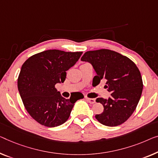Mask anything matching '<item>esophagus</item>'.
Instances as JSON below:
<instances>
[{"instance_id":"1","label":"esophagus","mask_w":158,"mask_h":158,"mask_svg":"<svg viewBox=\"0 0 158 158\" xmlns=\"http://www.w3.org/2000/svg\"><path fill=\"white\" fill-rule=\"evenodd\" d=\"M85 98H86L87 101H88L89 103H91V104H94V103L96 102L95 98H87V97H86Z\"/></svg>"}]
</instances>
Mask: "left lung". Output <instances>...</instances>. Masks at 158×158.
<instances>
[{
  "label": "left lung",
  "mask_w": 158,
  "mask_h": 158,
  "mask_svg": "<svg viewBox=\"0 0 158 158\" xmlns=\"http://www.w3.org/2000/svg\"><path fill=\"white\" fill-rule=\"evenodd\" d=\"M81 61L91 63L96 72L93 83L98 85L106 81V88L111 93L109 98H98L103 111L95 117L107 126H117L126 121L133 114L143 91L140 72L133 61L126 56L107 49L88 51Z\"/></svg>",
  "instance_id": "obj_1"
}]
</instances>
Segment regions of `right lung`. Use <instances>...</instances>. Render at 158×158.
Masks as SVG:
<instances>
[{"mask_svg":"<svg viewBox=\"0 0 158 158\" xmlns=\"http://www.w3.org/2000/svg\"><path fill=\"white\" fill-rule=\"evenodd\" d=\"M82 52L49 49L35 54L23 63L18 78V88L23 105L37 123L46 127L63 124L70 116L81 93L63 98L55 84L65 81L67 72L79 60Z\"/></svg>","mask_w":158,"mask_h":158,"instance_id":"obj_1","label":"right lung"}]
</instances>
